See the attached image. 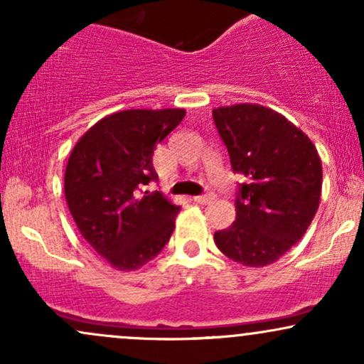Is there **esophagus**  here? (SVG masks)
<instances>
[{"mask_svg":"<svg viewBox=\"0 0 364 364\" xmlns=\"http://www.w3.org/2000/svg\"><path fill=\"white\" fill-rule=\"evenodd\" d=\"M215 198V195L214 193H205V195H198V196H195V202L196 203H200V205H205V203H210L212 200Z\"/></svg>","mask_w":364,"mask_h":364,"instance_id":"obj_1","label":"esophagus"}]
</instances>
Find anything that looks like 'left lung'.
<instances>
[{
    "mask_svg": "<svg viewBox=\"0 0 364 364\" xmlns=\"http://www.w3.org/2000/svg\"><path fill=\"white\" fill-rule=\"evenodd\" d=\"M237 185L236 220L214 241L246 267L277 262L301 240L318 210L321 162L315 145L282 114L258 104L212 111Z\"/></svg>",
    "mask_w": 364,
    "mask_h": 364,
    "instance_id": "obj_1",
    "label": "left lung"
}]
</instances>
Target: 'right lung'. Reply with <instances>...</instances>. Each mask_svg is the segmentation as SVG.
Returning a JSON list of instances; mask_svg holds the SVG:
<instances>
[{
	"mask_svg": "<svg viewBox=\"0 0 364 364\" xmlns=\"http://www.w3.org/2000/svg\"><path fill=\"white\" fill-rule=\"evenodd\" d=\"M185 109H128L106 116L77 141L65 171V196L83 240L118 270L156 258L174 231L179 207L161 191H144L159 176L156 145Z\"/></svg>",
	"mask_w": 364,
	"mask_h": 364,
	"instance_id": "1",
	"label": "right lung"
}]
</instances>
